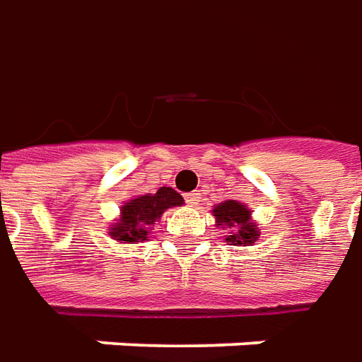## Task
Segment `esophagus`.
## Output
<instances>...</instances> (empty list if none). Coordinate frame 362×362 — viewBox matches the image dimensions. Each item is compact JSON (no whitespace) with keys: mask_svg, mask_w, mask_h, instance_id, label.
Masks as SVG:
<instances>
[{"mask_svg":"<svg viewBox=\"0 0 362 362\" xmlns=\"http://www.w3.org/2000/svg\"><path fill=\"white\" fill-rule=\"evenodd\" d=\"M185 201L189 206H197L199 203H201V193H197V191H193V193H187Z\"/></svg>","mask_w":362,"mask_h":362,"instance_id":"1","label":"esophagus"}]
</instances>
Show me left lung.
I'll use <instances>...</instances> for the list:
<instances>
[{
  "label": "left lung",
  "instance_id": "8db88e82",
  "mask_svg": "<svg viewBox=\"0 0 362 362\" xmlns=\"http://www.w3.org/2000/svg\"><path fill=\"white\" fill-rule=\"evenodd\" d=\"M214 223L218 228L228 230L224 240L233 246H252L260 238L258 223L252 221V209L240 201H224L213 206Z\"/></svg>",
  "mask_w": 362,
  "mask_h": 362
}]
</instances>
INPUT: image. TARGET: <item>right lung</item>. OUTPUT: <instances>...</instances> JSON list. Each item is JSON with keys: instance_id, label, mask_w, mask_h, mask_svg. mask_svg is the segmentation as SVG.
Instances as JSON below:
<instances>
[{"instance_id": "obj_1", "label": "right lung", "mask_w": 362, "mask_h": 362, "mask_svg": "<svg viewBox=\"0 0 362 362\" xmlns=\"http://www.w3.org/2000/svg\"><path fill=\"white\" fill-rule=\"evenodd\" d=\"M183 205V197L171 187H159L157 193H146L128 199L119 206L118 218L110 223L108 234L119 244H138L148 240L149 230L159 223L167 209Z\"/></svg>"}]
</instances>
